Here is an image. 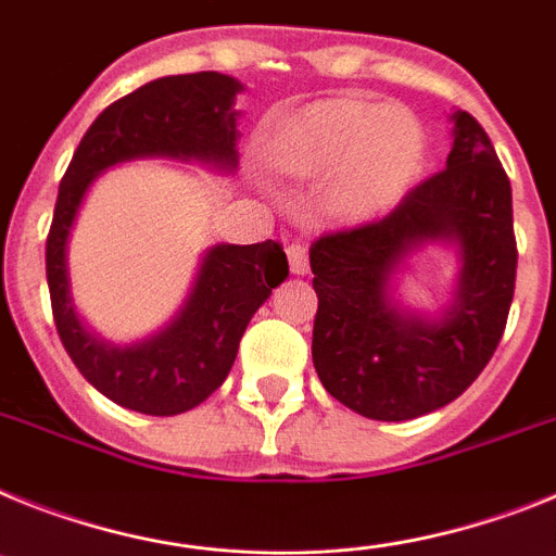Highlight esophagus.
<instances>
[{"label":"esophagus","mask_w":556,"mask_h":556,"mask_svg":"<svg viewBox=\"0 0 556 556\" xmlns=\"http://www.w3.org/2000/svg\"><path fill=\"white\" fill-rule=\"evenodd\" d=\"M288 263H291L293 274H307L311 271V260H307V245L302 240H293L288 243Z\"/></svg>","instance_id":"1"}]
</instances>
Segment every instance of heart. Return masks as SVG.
Here are the masks:
<instances>
[{"label":"heart","instance_id":"obj_1","mask_svg":"<svg viewBox=\"0 0 556 556\" xmlns=\"http://www.w3.org/2000/svg\"><path fill=\"white\" fill-rule=\"evenodd\" d=\"M428 137L412 111L361 98H332L299 111L274 134L268 159L291 178L327 173V206L344 220L392 210L417 185Z\"/></svg>","mask_w":556,"mask_h":556}]
</instances>
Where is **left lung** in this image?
I'll return each mask as SVG.
<instances>
[{
  "label": "left lung",
  "instance_id": "obj_1",
  "mask_svg": "<svg viewBox=\"0 0 556 556\" xmlns=\"http://www.w3.org/2000/svg\"><path fill=\"white\" fill-rule=\"evenodd\" d=\"M425 242L457 245L454 302L442 317L403 312L393 274ZM313 366L327 392L361 417L403 422L453 403L504 336L518 245L511 187L476 117L453 114L445 170L425 178L386 218L311 245Z\"/></svg>",
  "mask_w": 556,
  "mask_h": 556
}]
</instances>
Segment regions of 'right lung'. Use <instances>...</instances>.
<instances>
[{"label": "right lung", "mask_w": 556, "mask_h": 556, "mask_svg": "<svg viewBox=\"0 0 556 556\" xmlns=\"http://www.w3.org/2000/svg\"><path fill=\"white\" fill-rule=\"evenodd\" d=\"M238 91L243 86L220 72L170 75L139 86L89 125L58 187L47 235V285L58 336L80 375L131 412L173 417L204 403L229 375L251 316L288 277V257L274 240L212 245L170 325L139 344L114 346L86 330L72 305L66 271L72 224L94 178L111 164L167 156L235 170Z\"/></svg>", "instance_id": "1"}]
</instances>
